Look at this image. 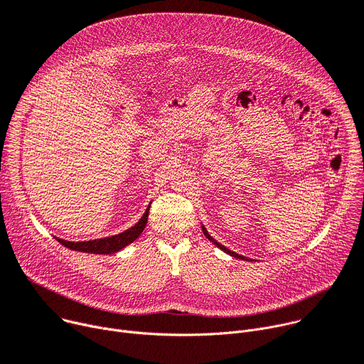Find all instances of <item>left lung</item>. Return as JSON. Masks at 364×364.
I'll list each match as a JSON object with an SVG mask.
<instances>
[{"instance_id":"1","label":"left lung","mask_w":364,"mask_h":364,"mask_svg":"<svg viewBox=\"0 0 364 364\" xmlns=\"http://www.w3.org/2000/svg\"><path fill=\"white\" fill-rule=\"evenodd\" d=\"M203 232H205V235L208 237V240H210V241H212V242H213V244H215L216 247H219V248H220L222 251H225L226 254H229V255H232V257H237V258H241V259H247V257H242V255H240V254H237V252H232V251H230L229 248H226V247H223L222 244H219L218 241H215V240H213V238H212V237H210V235L208 234V230H206L205 228H203Z\"/></svg>"}]
</instances>
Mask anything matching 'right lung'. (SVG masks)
Returning <instances> with one entry per match:
<instances>
[{"mask_svg": "<svg viewBox=\"0 0 364 364\" xmlns=\"http://www.w3.org/2000/svg\"><path fill=\"white\" fill-rule=\"evenodd\" d=\"M149 208L148 206L146 212L144 213V216L139 219V222L129 228L124 232L119 234V235H113V237H107L103 240H94V241H84V242H71V241H65L60 238H56L58 242H60L63 247H67L70 250H75V251H82V252H91V254H113L120 251L122 248H124L126 245H129L130 242H134L141 234L142 230L146 226L148 222V213H149Z\"/></svg>", "mask_w": 364, "mask_h": 364, "instance_id": "right-lung-1", "label": "right lung"}]
</instances>
